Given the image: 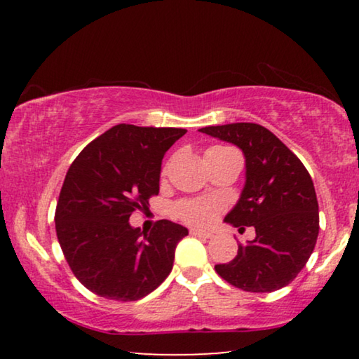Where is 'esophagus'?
I'll return each instance as SVG.
<instances>
[{
	"instance_id": "esophagus-1",
	"label": "esophagus",
	"mask_w": 359,
	"mask_h": 359,
	"mask_svg": "<svg viewBox=\"0 0 359 359\" xmlns=\"http://www.w3.org/2000/svg\"><path fill=\"white\" fill-rule=\"evenodd\" d=\"M191 235H194V237H199V238H210V237H212V233H210V232H205V230H198V229H191Z\"/></svg>"
}]
</instances>
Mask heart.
Instances as JSON below:
<instances>
[{"instance_id": "heart-1", "label": "heart", "mask_w": 359, "mask_h": 359, "mask_svg": "<svg viewBox=\"0 0 359 359\" xmlns=\"http://www.w3.org/2000/svg\"><path fill=\"white\" fill-rule=\"evenodd\" d=\"M176 214L180 215L184 222L191 225H205L212 220L215 209L214 205L204 199H191L183 201L176 205Z\"/></svg>"}]
</instances>
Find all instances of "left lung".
<instances>
[{"instance_id":"8db88e82","label":"left lung","mask_w":359,"mask_h":359,"mask_svg":"<svg viewBox=\"0 0 359 359\" xmlns=\"http://www.w3.org/2000/svg\"><path fill=\"white\" fill-rule=\"evenodd\" d=\"M237 145L245 155V184L224 222L253 227L232 262L215 264L220 278L248 292L287 286L306 266L318 235V203L302 161L266 127L235 122L199 129Z\"/></svg>"}]
</instances>
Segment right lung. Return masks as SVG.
Wrapping results in <instances>:
<instances>
[{"mask_svg": "<svg viewBox=\"0 0 359 359\" xmlns=\"http://www.w3.org/2000/svg\"><path fill=\"white\" fill-rule=\"evenodd\" d=\"M186 129L119 124L88 144L63 181L55 230L73 274L112 301H139L173 268L188 229L158 220L150 233L129 224L158 194L161 160Z\"/></svg>", "mask_w": 359, "mask_h": 359, "instance_id": "obj_1", "label": "right lung"}]
</instances>
